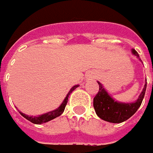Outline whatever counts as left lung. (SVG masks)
I'll list each match as a JSON object with an SVG mask.
<instances>
[{"label":"left lung","instance_id":"1","mask_svg":"<svg viewBox=\"0 0 153 153\" xmlns=\"http://www.w3.org/2000/svg\"><path fill=\"white\" fill-rule=\"evenodd\" d=\"M133 54L140 58L136 50H133ZM97 83L99 85V90L95 97L93 98L94 110L98 117L106 122L112 123H121L129 119L141 105L146 90V82L142 92L140 93L136 102L132 103H118L107 93V91L104 90L101 84L99 82Z\"/></svg>","mask_w":153,"mask_h":153}]
</instances>
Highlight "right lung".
<instances>
[{"label":"right lung","instance_id":"add662e5","mask_svg":"<svg viewBox=\"0 0 153 153\" xmlns=\"http://www.w3.org/2000/svg\"><path fill=\"white\" fill-rule=\"evenodd\" d=\"M79 85H74V86H73L71 90L69 91V92H68V94L67 95V97H65V99H64V101L62 102V103L61 104V106L56 109V110H53V111H50V112H48V113H46V114H43V115H41V116H26V115H25L23 113H21L20 112V115L22 116H24L25 119H27L28 121H30V123H34V124H42V123H47V122H49V121H51V120H53V119H55L56 117L57 116H61L62 113H63L64 110H65V107H66V105H67V103H68V97L71 94V92L74 91V90H75L78 87Z\"/></svg>","mask_w":153,"mask_h":153}]
</instances>
